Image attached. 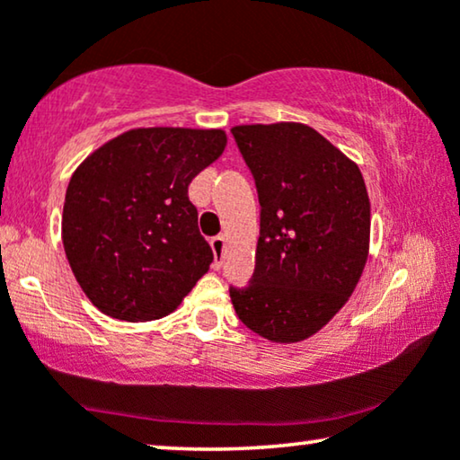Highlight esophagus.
<instances>
[{"label":"esophagus","instance_id":"obj_1","mask_svg":"<svg viewBox=\"0 0 460 460\" xmlns=\"http://www.w3.org/2000/svg\"><path fill=\"white\" fill-rule=\"evenodd\" d=\"M211 249H213V255H216V268H219V263H222L224 249H226V238L224 236H213L211 238Z\"/></svg>","mask_w":460,"mask_h":460}]
</instances>
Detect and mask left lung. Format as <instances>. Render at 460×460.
I'll list each match as a JSON object with an SVG mask.
<instances>
[{
    "mask_svg": "<svg viewBox=\"0 0 460 460\" xmlns=\"http://www.w3.org/2000/svg\"><path fill=\"white\" fill-rule=\"evenodd\" d=\"M232 136L261 205L253 279L230 287L232 305L263 339L304 341L348 304L367 266V184L310 125H236Z\"/></svg>",
    "mask_w": 460,
    "mask_h": 460,
    "instance_id": "left-lung-1",
    "label": "left lung"
}]
</instances>
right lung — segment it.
Here are the masks:
<instances>
[{
    "mask_svg": "<svg viewBox=\"0 0 460 460\" xmlns=\"http://www.w3.org/2000/svg\"><path fill=\"white\" fill-rule=\"evenodd\" d=\"M224 129L137 128L75 169L62 244L79 287L106 316L172 314L213 261L188 186L224 153Z\"/></svg>",
    "mask_w": 460,
    "mask_h": 460,
    "instance_id": "add662e5",
    "label": "right lung"
}]
</instances>
